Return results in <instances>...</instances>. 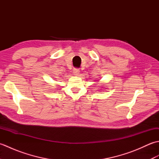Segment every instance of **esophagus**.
<instances>
[{"mask_svg":"<svg viewBox=\"0 0 159 159\" xmlns=\"http://www.w3.org/2000/svg\"><path fill=\"white\" fill-rule=\"evenodd\" d=\"M73 73H74V74L75 76H78V75H79V74H80V70L79 69H77V68H74V70H73Z\"/></svg>","mask_w":159,"mask_h":159,"instance_id":"1","label":"esophagus"}]
</instances>
